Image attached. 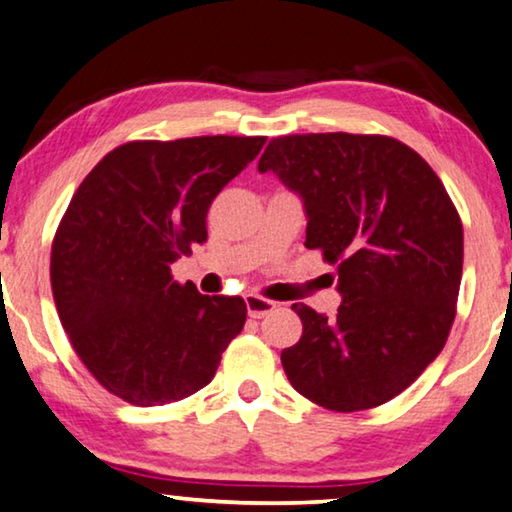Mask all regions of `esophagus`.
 <instances>
[{"instance_id":"obj_1","label":"esophagus","mask_w":512,"mask_h":512,"mask_svg":"<svg viewBox=\"0 0 512 512\" xmlns=\"http://www.w3.org/2000/svg\"><path fill=\"white\" fill-rule=\"evenodd\" d=\"M246 305H248V315L253 319H262L269 315V312L278 308L276 301H269V299H264V296H257V294H248Z\"/></svg>"}]
</instances>
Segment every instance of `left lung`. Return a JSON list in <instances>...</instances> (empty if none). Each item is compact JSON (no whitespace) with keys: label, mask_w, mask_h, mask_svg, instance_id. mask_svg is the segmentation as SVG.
<instances>
[{"label":"left lung","mask_w":512,"mask_h":512,"mask_svg":"<svg viewBox=\"0 0 512 512\" xmlns=\"http://www.w3.org/2000/svg\"><path fill=\"white\" fill-rule=\"evenodd\" d=\"M259 172L303 197L305 248L338 271L333 319L303 303V333L280 361L296 391L331 411L379 407L444 349L460 294L462 220L444 183L388 135L273 137Z\"/></svg>","instance_id":"8db88e82"}]
</instances>
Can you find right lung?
<instances>
[{
  "label": "right lung",
  "instance_id": "add662e5",
  "mask_svg": "<svg viewBox=\"0 0 512 512\" xmlns=\"http://www.w3.org/2000/svg\"><path fill=\"white\" fill-rule=\"evenodd\" d=\"M266 137L133 140L98 160L59 220L50 285L68 340L105 391L179 402L209 384L246 324L241 296L179 285L172 262L207 241L216 195Z\"/></svg>",
  "mask_w": 512,
  "mask_h": 512
}]
</instances>
